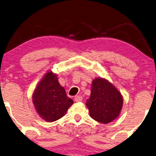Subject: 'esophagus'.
<instances>
[{
  "mask_svg": "<svg viewBox=\"0 0 156 156\" xmlns=\"http://www.w3.org/2000/svg\"><path fill=\"white\" fill-rule=\"evenodd\" d=\"M74 100L76 102H80L83 101V98L80 95H76V96H75Z\"/></svg>",
  "mask_w": 156,
  "mask_h": 156,
  "instance_id": "1",
  "label": "esophagus"
}]
</instances>
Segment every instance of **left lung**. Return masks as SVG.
Instances as JSON below:
<instances>
[{
	"label": "left lung",
	"instance_id": "obj_1",
	"mask_svg": "<svg viewBox=\"0 0 156 156\" xmlns=\"http://www.w3.org/2000/svg\"><path fill=\"white\" fill-rule=\"evenodd\" d=\"M86 104L93 119L106 124L119 116L123 99L111 83L105 78H96L93 80L90 96Z\"/></svg>",
	"mask_w": 156,
	"mask_h": 156
}]
</instances>
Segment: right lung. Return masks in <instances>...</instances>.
<instances>
[{
  "mask_svg": "<svg viewBox=\"0 0 156 156\" xmlns=\"http://www.w3.org/2000/svg\"><path fill=\"white\" fill-rule=\"evenodd\" d=\"M33 103L41 118L47 122H53L66 115L73 101L60 85L57 75L50 70L34 90Z\"/></svg>",
  "mask_w": 156,
  "mask_h": 156,
  "instance_id": "obj_1",
  "label": "right lung"
}]
</instances>
